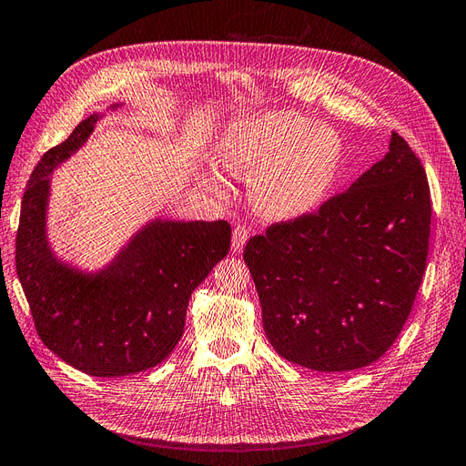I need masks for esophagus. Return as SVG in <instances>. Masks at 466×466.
Here are the masks:
<instances>
[{"label":"esophagus","instance_id":"obj_1","mask_svg":"<svg viewBox=\"0 0 466 466\" xmlns=\"http://www.w3.org/2000/svg\"><path fill=\"white\" fill-rule=\"evenodd\" d=\"M248 238H249L248 226L246 224H236L234 232H232V249L236 251V254H240V251L244 249Z\"/></svg>","mask_w":466,"mask_h":466}]
</instances>
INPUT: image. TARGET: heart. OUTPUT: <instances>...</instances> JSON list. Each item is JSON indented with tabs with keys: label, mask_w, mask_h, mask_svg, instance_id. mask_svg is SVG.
<instances>
[{
	"label": "heart",
	"mask_w": 466,
	"mask_h": 466,
	"mask_svg": "<svg viewBox=\"0 0 466 466\" xmlns=\"http://www.w3.org/2000/svg\"><path fill=\"white\" fill-rule=\"evenodd\" d=\"M217 164L232 176H249V197L259 215L292 220L324 201L336 179L341 140L329 127L281 111L246 118L224 132L215 148ZM207 187L222 193L218 177Z\"/></svg>",
	"instance_id": "obj_1"
}]
</instances>
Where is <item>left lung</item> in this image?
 <instances>
[{"label":"left lung","instance_id":"8db88e82","mask_svg":"<svg viewBox=\"0 0 466 466\" xmlns=\"http://www.w3.org/2000/svg\"><path fill=\"white\" fill-rule=\"evenodd\" d=\"M430 224L428 176L392 132L389 152L348 191L249 238L244 261L275 351L322 373L375 363L414 307Z\"/></svg>","mask_w":466,"mask_h":466}]
</instances>
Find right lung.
<instances>
[{
  "label": "right lung",
  "instance_id": "1",
  "mask_svg": "<svg viewBox=\"0 0 466 466\" xmlns=\"http://www.w3.org/2000/svg\"><path fill=\"white\" fill-rule=\"evenodd\" d=\"M97 121L87 116L33 169L15 265L38 338L74 369L107 379L140 373L174 351L191 292L228 254L232 228L226 220L156 218L97 273L60 261L46 238L48 176L82 148Z\"/></svg>",
  "mask_w": 466,
  "mask_h": 466
}]
</instances>
